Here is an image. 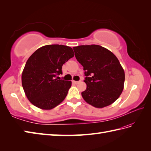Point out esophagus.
I'll list each match as a JSON object with an SVG mask.
<instances>
[{
	"label": "esophagus",
	"instance_id": "1",
	"mask_svg": "<svg viewBox=\"0 0 151 151\" xmlns=\"http://www.w3.org/2000/svg\"><path fill=\"white\" fill-rule=\"evenodd\" d=\"M79 81H72V83H75V84H78V83H79Z\"/></svg>",
	"mask_w": 151,
	"mask_h": 151
}]
</instances>
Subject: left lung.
I'll return each mask as SVG.
<instances>
[{
	"mask_svg": "<svg viewBox=\"0 0 151 151\" xmlns=\"http://www.w3.org/2000/svg\"><path fill=\"white\" fill-rule=\"evenodd\" d=\"M73 49L85 70L86 88L81 93L83 99L96 108L111 105L121 95L125 82V72L118 58L99 45H81Z\"/></svg>",
	"mask_w": 151,
	"mask_h": 151,
	"instance_id": "obj_1",
	"label": "left lung"
}]
</instances>
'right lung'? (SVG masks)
Segmentation results:
<instances>
[{"mask_svg":"<svg viewBox=\"0 0 151 151\" xmlns=\"http://www.w3.org/2000/svg\"><path fill=\"white\" fill-rule=\"evenodd\" d=\"M74 55L65 45H46L29 57L22 73L25 94L33 105L44 110L53 109L65 99L72 82L60 79L62 66Z\"/></svg>","mask_w":151,"mask_h":151,"instance_id":"1","label":"right lung"}]
</instances>
